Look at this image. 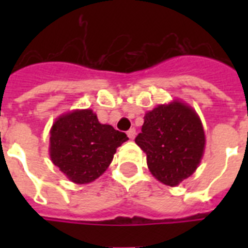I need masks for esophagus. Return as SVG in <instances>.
<instances>
[{"label": "esophagus", "instance_id": "esophagus-1", "mask_svg": "<svg viewBox=\"0 0 248 248\" xmlns=\"http://www.w3.org/2000/svg\"><path fill=\"white\" fill-rule=\"evenodd\" d=\"M126 134H128L129 139H134L135 135H137V131H135L134 128H131V129H129L128 131H126Z\"/></svg>", "mask_w": 248, "mask_h": 248}]
</instances>
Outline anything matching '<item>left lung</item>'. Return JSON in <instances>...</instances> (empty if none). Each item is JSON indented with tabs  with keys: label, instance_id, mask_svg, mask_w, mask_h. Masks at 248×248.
I'll list each match as a JSON object with an SVG mask.
<instances>
[{
	"label": "left lung",
	"instance_id": "left-lung-1",
	"mask_svg": "<svg viewBox=\"0 0 248 248\" xmlns=\"http://www.w3.org/2000/svg\"><path fill=\"white\" fill-rule=\"evenodd\" d=\"M135 143L146 154L150 172L160 183L176 186L198 169L205 133L191 107L174 100L148 111Z\"/></svg>",
	"mask_w": 248,
	"mask_h": 248
}]
</instances>
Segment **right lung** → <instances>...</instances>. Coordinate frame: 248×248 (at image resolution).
<instances>
[{
	"label": "right lung",
	"mask_w": 248,
	"mask_h": 248,
	"mask_svg": "<svg viewBox=\"0 0 248 248\" xmlns=\"http://www.w3.org/2000/svg\"><path fill=\"white\" fill-rule=\"evenodd\" d=\"M129 138L108 124H100L91 109L67 113L50 129V159L76 184L94 181L108 169L118 146Z\"/></svg>",
	"instance_id": "right-lung-1"
}]
</instances>
